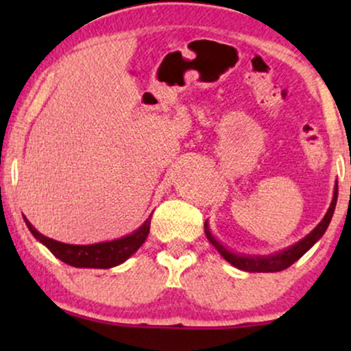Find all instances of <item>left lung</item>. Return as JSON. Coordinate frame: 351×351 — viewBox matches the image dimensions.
<instances>
[{
  "mask_svg": "<svg viewBox=\"0 0 351 351\" xmlns=\"http://www.w3.org/2000/svg\"><path fill=\"white\" fill-rule=\"evenodd\" d=\"M337 193H339V186H337V182H335L332 203H330L328 213H326L323 220H321V222L316 225V227L311 230L304 239H300L299 243H295L294 246L287 247L285 251L273 254V256H241V254L228 251L227 247L222 246V244L213 237V233L209 232L208 222L204 223L206 237H208L209 241L213 243V246L220 252V256H222L227 262L232 263L233 267L239 268V270L251 271V273H275V271L286 270L287 267H291L292 263L299 261V258L304 256V254L308 251V249L313 246L321 237H323L326 230H328L330 219H332L335 204H337Z\"/></svg>",
  "mask_w": 351,
  "mask_h": 351,
  "instance_id": "1",
  "label": "left lung"
}]
</instances>
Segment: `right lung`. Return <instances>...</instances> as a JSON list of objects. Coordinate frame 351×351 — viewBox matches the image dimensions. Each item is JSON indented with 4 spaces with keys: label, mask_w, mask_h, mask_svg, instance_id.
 <instances>
[{
    "label": "right lung",
    "mask_w": 351,
    "mask_h": 351,
    "mask_svg": "<svg viewBox=\"0 0 351 351\" xmlns=\"http://www.w3.org/2000/svg\"><path fill=\"white\" fill-rule=\"evenodd\" d=\"M25 220L28 230H30L33 237L38 241L45 244L49 251L54 254L57 258H60L62 262L69 263L71 267L76 268H112L117 267L124 261H128L138 247L145 243L150 232V220L152 215L148 217L141 228H137L136 232H132L128 237H123L119 239H113V241H105L97 244H65L56 239L47 238L45 234H41L33 225Z\"/></svg>",
    "instance_id": "right-lung-1"
}]
</instances>
